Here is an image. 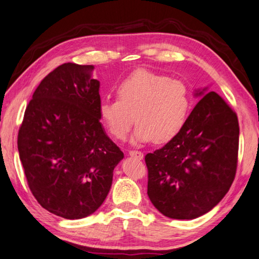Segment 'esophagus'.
<instances>
[{
	"label": "esophagus",
	"instance_id": "obj_1",
	"mask_svg": "<svg viewBox=\"0 0 259 259\" xmlns=\"http://www.w3.org/2000/svg\"><path fill=\"white\" fill-rule=\"evenodd\" d=\"M129 155L131 157H135V158H137V159H143L144 158V154L139 150H130Z\"/></svg>",
	"mask_w": 259,
	"mask_h": 259
}]
</instances>
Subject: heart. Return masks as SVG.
<instances>
[{
  "mask_svg": "<svg viewBox=\"0 0 259 259\" xmlns=\"http://www.w3.org/2000/svg\"><path fill=\"white\" fill-rule=\"evenodd\" d=\"M118 100H102L99 113L111 136L124 140L136 121L134 141L166 143L179 135L189 114V89L180 79L140 69L116 88Z\"/></svg>",
  "mask_w": 259,
  "mask_h": 259,
  "instance_id": "obj_1",
  "label": "heart"
}]
</instances>
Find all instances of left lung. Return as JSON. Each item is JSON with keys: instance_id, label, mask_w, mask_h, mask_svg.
<instances>
[{"instance_id": "obj_1", "label": "left lung", "mask_w": 259, "mask_h": 259, "mask_svg": "<svg viewBox=\"0 0 259 259\" xmlns=\"http://www.w3.org/2000/svg\"><path fill=\"white\" fill-rule=\"evenodd\" d=\"M203 91L195 95L203 96ZM238 148L236 112L219 94L209 92L179 135L146 155L151 203L170 219L205 214L224 199L235 180Z\"/></svg>"}]
</instances>
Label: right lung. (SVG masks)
I'll return each mask as SVG.
<instances>
[{
    "instance_id": "obj_1",
    "label": "right lung",
    "mask_w": 259,
    "mask_h": 259,
    "mask_svg": "<svg viewBox=\"0 0 259 259\" xmlns=\"http://www.w3.org/2000/svg\"><path fill=\"white\" fill-rule=\"evenodd\" d=\"M93 65L66 63L40 82L25 109L18 150L38 203L65 219L89 217L103 203L123 153L100 122Z\"/></svg>"
}]
</instances>
